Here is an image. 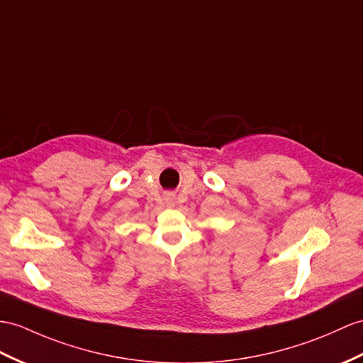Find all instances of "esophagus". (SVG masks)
Returning a JSON list of instances; mask_svg holds the SVG:
<instances>
[{"label": "esophagus", "mask_w": 363, "mask_h": 363, "mask_svg": "<svg viewBox=\"0 0 363 363\" xmlns=\"http://www.w3.org/2000/svg\"><path fill=\"white\" fill-rule=\"evenodd\" d=\"M167 200H169V205H172V199H167Z\"/></svg>", "instance_id": "1"}]
</instances>
